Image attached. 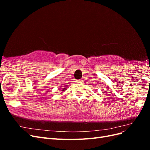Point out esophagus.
Wrapping results in <instances>:
<instances>
[{
	"instance_id": "34e87169",
	"label": "esophagus",
	"mask_w": 150,
	"mask_h": 150,
	"mask_svg": "<svg viewBox=\"0 0 150 150\" xmlns=\"http://www.w3.org/2000/svg\"><path fill=\"white\" fill-rule=\"evenodd\" d=\"M82 81H83L82 79H79V80H78V81H77L76 82H77V83H82V82H83Z\"/></svg>"
}]
</instances>
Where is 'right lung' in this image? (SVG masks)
<instances>
[{
  "label": "right lung",
  "mask_w": 150,
  "mask_h": 150,
  "mask_svg": "<svg viewBox=\"0 0 150 150\" xmlns=\"http://www.w3.org/2000/svg\"><path fill=\"white\" fill-rule=\"evenodd\" d=\"M66 89V86H64V88H62V91H64Z\"/></svg>",
  "instance_id": "add662e5"
}]
</instances>
